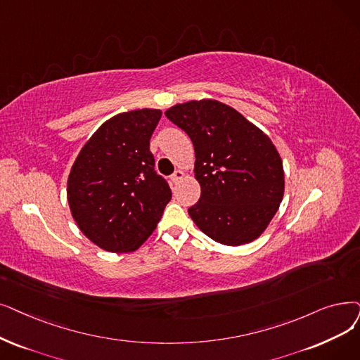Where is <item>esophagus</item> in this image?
Segmentation results:
<instances>
[{
	"instance_id": "1",
	"label": "esophagus",
	"mask_w": 360,
	"mask_h": 360,
	"mask_svg": "<svg viewBox=\"0 0 360 360\" xmlns=\"http://www.w3.org/2000/svg\"><path fill=\"white\" fill-rule=\"evenodd\" d=\"M182 178H184V172H182V170H175V174L170 176L172 182H175V184H176V182H179Z\"/></svg>"
}]
</instances>
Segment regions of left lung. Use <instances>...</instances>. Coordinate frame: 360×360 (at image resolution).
Returning a JSON list of instances; mask_svg holds the SVG:
<instances>
[{"mask_svg":"<svg viewBox=\"0 0 360 360\" xmlns=\"http://www.w3.org/2000/svg\"><path fill=\"white\" fill-rule=\"evenodd\" d=\"M166 117L191 138L197 205L194 224L212 240L241 245L259 238L284 195V167L271 138L216 100L175 104Z\"/></svg>","mask_w":360,"mask_h":360,"instance_id":"8db88e82","label":"left lung"}]
</instances>
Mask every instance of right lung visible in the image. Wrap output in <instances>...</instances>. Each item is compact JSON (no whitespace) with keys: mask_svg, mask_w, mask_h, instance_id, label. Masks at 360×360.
Masks as SVG:
<instances>
[{"mask_svg":"<svg viewBox=\"0 0 360 360\" xmlns=\"http://www.w3.org/2000/svg\"><path fill=\"white\" fill-rule=\"evenodd\" d=\"M160 117V110L141 108L105 120L70 169L72 216L84 236L105 252L129 253L141 247L172 198L150 151Z\"/></svg>","mask_w":360,"mask_h":360,"instance_id":"right-lung-1","label":"right lung"}]
</instances>
